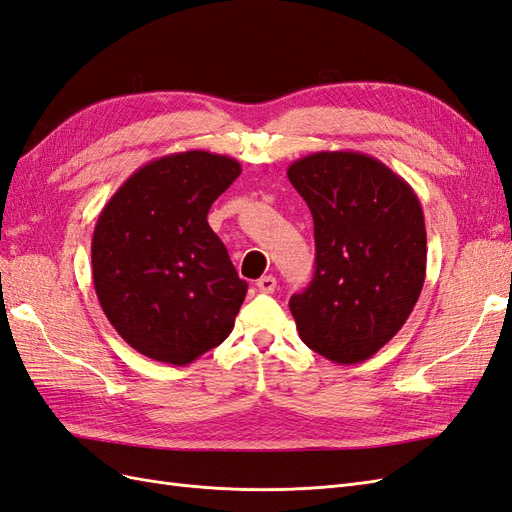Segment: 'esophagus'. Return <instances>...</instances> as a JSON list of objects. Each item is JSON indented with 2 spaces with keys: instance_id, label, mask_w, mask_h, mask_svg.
Returning <instances> with one entry per match:
<instances>
[{
  "instance_id": "esophagus-1",
  "label": "esophagus",
  "mask_w": 512,
  "mask_h": 512,
  "mask_svg": "<svg viewBox=\"0 0 512 512\" xmlns=\"http://www.w3.org/2000/svg\"><path fill=\"white\" fill-rule=\"evenodd\" d=\"M256 286H258V290H260V292L271 294V292H275V288H277V280H275L273 275H262Z\"/></svg>"
}]
</instances>
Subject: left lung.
<instances>
[{"label": "left lung", "mask_w": 512, "mask_h": 512, "mask_svg": "<svg viewBox=\"0 0 512 512\" xmlns=\"http://www.w3.org/2000/svg\"><path fill=\"white\" fill-rule=\"evenodd\" d=\"M314 218L316 273L290 312L303 344L339 365L371 359L421 297L427 235L406 179L361 151H316L288 166Z\"/></svg>", "instance_id": "obj_1"}]
</instances>
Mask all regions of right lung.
Instances as JSON below:
<instances>
[{"mask_svg": "<svg viewBox=\"0 0 512 512\" xmlns=\"http://www.w3.org/2000/svg\"><path fill=\"white\" fill-rule=\"evenodd\" d=\"M241 175L209 151L162 156L132 173L98 215L91 273L102 312L149 359L188 365L235 327L247 284L207 222Z\"/></svg>", "mask_w": 512, "mask_h": 512, "instance_id": "1", "label": "right lung"}]
</instances>
